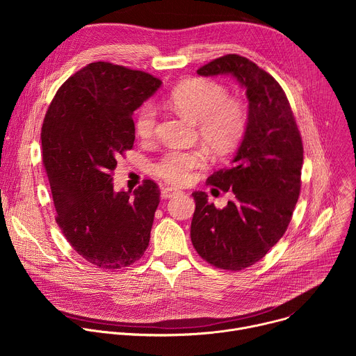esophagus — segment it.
I'll return each instance as SVG.
<instances>
[{
	"label": "esophagus",
	"instance_id": "obj_1",
	"mask_svg": "<svg viewBox=\"0 0 356 356\" xmlns=\"http://www.w3.org/2000/svg\"><path fill=\"white\" fill-rule=\"evenodd\" d=\"M179 193H180V190L176 188V187L168 186V187H163V188H162V197H166V198H170V197H173V195H176V194H179Z\"/></svg>",
	"mask_w": 356,
	"mask_h": 356
}]
</instances>
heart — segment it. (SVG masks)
<instances>
[{
	"label": "heart",
	"mask_w": 356,
	"mask_h": 356,
	"mask_svg": "<svg viewBox=\"0 0 356 356\" xmlns=\"http://www.w3.org/2000/svg\"><path fill=\"white\" fill-rule=\"evenodd\" d=\"M228 90L207 79H193L179 84L170 92L168 103L197 121L200 138L218 155L228 154L242 140L248 128V110L239 99L228 98ZM135 132L143 140L155 136L158 113L152 104L139 108L135 117ZM209 162L206 149H170L152 170L173 184L187 183L193 173Z\"/></svg>",
	"instance_id": "1"
}]
</instances>
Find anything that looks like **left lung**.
Listing matches in <instances>:
<instances>
[{
    "label": "left lung",
    "mask_w": 356,
    "mask_h": 356,
    "mask_svg": "<svg viewBox=\"0 0 356 356\" xmlns=\"http://www.w3.org/2000/svg\"><path fill=\"white\" fill-rule=\"evenodd\" d=\"M231 74L246 88L248 128L231 163L207 184L235 198L217 209L204 191H194L190 236L198 255L225 270L259 262L286 232L301 187L302 142L289 99L264 69L239 55H225L197 70Z\"/></svg>",
    "instance_id": "obj_1"
}]
</instances>
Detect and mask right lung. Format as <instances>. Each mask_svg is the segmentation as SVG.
I'll list each match as a JSON object with an SVG mask.
<instances>
[{"label": "right lung", "mask_w": 356, "mask_h": 356, "mask_svg": "<svg viewBox=\"0 0 356 356\" xmlns=\"http://www.w3.org/2000/svg\"><path fill=\"white\" fill-rule=\"evenodd\" d=\"M162 81L108 62L90 63L69 77L50 103L40 132L56 222L72 248L101 269L142 258L161 190L154 180L115 191L117 158L132 149L134 111Z\"/></svg>", "instance_id": "right-lung-1"}]
</instances>
